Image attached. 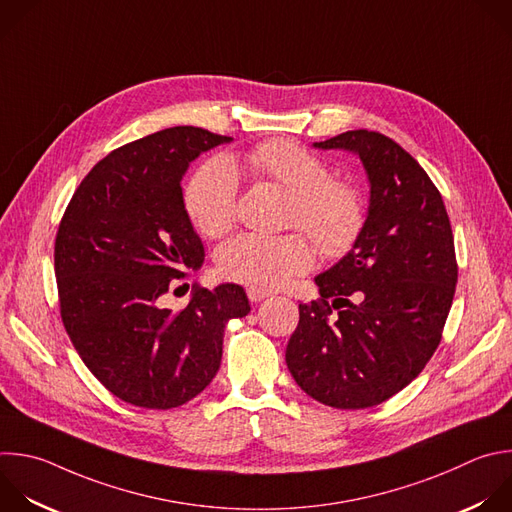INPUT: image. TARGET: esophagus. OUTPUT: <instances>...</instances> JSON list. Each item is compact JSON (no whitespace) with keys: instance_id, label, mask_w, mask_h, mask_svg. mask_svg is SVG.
I'll return each mask as SVG.
<instances>
[{"instance_id":"1","label":"esophagus","mask_w":512,"mask_h":512,"mask_svg":"<svg viewBox=\"0 0 512 512\" xmlns=\"http://www.w3.org/2000/svg\"><path fill=\"white\" fill-rule=\"evenodd\" d=\"M269 295H271L269 291H263V289H257V287H249V289H247V297H249V301H253V303L263 301V299L269 297Z\"/></svg>"}]
</instances>
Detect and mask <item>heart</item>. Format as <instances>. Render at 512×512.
Returning <instances> with one entry per match:
<instances>
[{
    "mask_svg": "<svg viewBox=\"0 0 512 512\" xmlns=\"http://www.w3.org/2000/svg\"><path fill=\"white\" fill-rule=\"evenodd\" d=\"M247 164L269 183L293 195L287 225L303 231L325 259L348 255L364 233L368 209L362 189L331 177L325 158L303 144L275 138L245 154ZM185 209L195 229L211 239L231 231L239 211V177L229 160H207L185 191ZM221 273L249 287L271 291L313 263V249L299 233H245L219 251Z\"/></svg>",
    "mask_w": 512,
    "mask_h": 512,
    "instance_id": "obj_1",
    "label": "heart"
}]
</instances>
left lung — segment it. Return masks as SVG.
I'll list each match as a JSON object with an SVG mask.
<instances>
[{
  "label": "left lung",
  "mask_w": 512,
  "mask_h": 512,
  "mask_svg": "<svg viewBox=\"0 0 512 512\" xmlns=\"http://www.w3.org/2000/svg\"><path fill=\"white\" fill-rule=\"evenodd\" d=\"M360 154L370 211L354 249L315 277L319 299L299 303L285 362L313 400L360 410L406 388L434 356L458 279L440 191L396 140L348 130L315 142Z\"/></svg>",
  "instance_id": "1"
}]
</instances>
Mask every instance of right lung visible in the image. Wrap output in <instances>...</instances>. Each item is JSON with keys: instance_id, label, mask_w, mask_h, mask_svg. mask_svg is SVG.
<instances>
[{"instance_id": "right-lung-1", "label": "right lung", "mask_w": 512, "mask_h": 512, "mask_svg": "<svg viewBox=\"0 0 512 512\" xmlns=\"http://www.w3.org/2000/svg\"><path fill=\"white\" fill-rule=\"evenodd\" d=\"M229 140L175 126L128 142L94 164L60 221L62 323L86 368L132 406L168 410L201 394L221 366L225 323L251 311L235 283L197 287L181 311L162 307L205 261L181 179L191 160Z\"/></svg>"}]
</instances>
